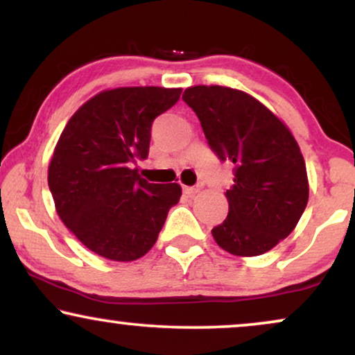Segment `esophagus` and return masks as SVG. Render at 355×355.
<instances>
[{"mask_svg": "<svg viewBox=\"0 0 355 355\" xmlns=\"http://www.w3.org/2000/svg\"><path fill=\"white\" fill-rule=\"evenodd\" d=\"M182 191H184V193H187V196H196V193L198 192V187H184Z\"/></svg>", "mask_w": 355, "mask_h": 355, "instance_id": "1", "label": "esophagus"}]
</instances>
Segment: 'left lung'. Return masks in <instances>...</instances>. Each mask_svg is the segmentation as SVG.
I'll use <instances>...</instances> for the list:
<instances>
[{
  "label": "left lung",
  "mask_w": 355,
  "mask_h": 355,
  "mask_svg": "<svg viewBox=\"0 0 355 355\" xmlns=\"http://www.w3.org/2000/svg\"><path fill=\"white\" fill-rule=\"evenodd\" d=\"M182 100L200 119L208 145L234 164L226 191L230 213L211 230L216 244L239 257H255L288 237L309 202L307 169L289 129L241 90L197 85Z\"/></svg>",
  "instance_id": "obj_1"
}]
</instances>
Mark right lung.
<instances>
[{"label": "right lung", "instance_id": "obj_1", "mask_svg": "<svg viewBox=\"0 0 355 355\" xmlns=\"http://www.w3.org/2000/svg\"><path fill=\"white\" fill-rule=\"evenodd\" d=\"M181 89L124 87L101 92L66 124L48 168V187L67 230L108 260L132 261L158 239L181 186L150 184L130 169L148 157L155 118Z\"/></svg>", "mask_w": 355, "mask_h": 355}]
</instances>
